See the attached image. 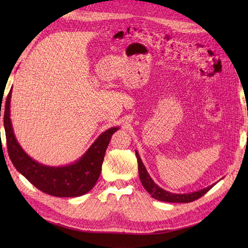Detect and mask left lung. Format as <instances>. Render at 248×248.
<instances>
[{"label":"left lung","instance_id":"left-lung-1","mask_svg":"<svg viewBox=\"0 0 248 248\" xmlns=\"http://www.w3.org/2000/svg\"><path fill=\"white\" fill-rule=\"evenodd\" d=\"M135 155H136V157H138L139 175H140L141 184H143V186L146 188V191L151 195L152 198L160 200V202H184V203L192 202H194V200H196L202 196H203V195L207 193L209 189H211L215 184V183H213L212 186H207L202 189H199V191H197V192L186 193V194H175V193H170L168 191H165V189L160 187L154 180H152L151 177L149 176L148 171H147V170H146L143 161H141V159H140L139 152L136 150H135Z\"/></svg>","mask_w":248,"mask_h":248}]
</instances>
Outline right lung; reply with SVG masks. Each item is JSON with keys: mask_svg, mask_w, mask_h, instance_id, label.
I'll return each instance as SVG.
<instances>
[{"mask_svg": "<svg viewBox=\"0 0 248 248\" xmlns=\"http://www.w3.org/2000/svg\"><path fill=\"white\" fill-rule=\"evenodd\" d=\"M10 98L12 89L5 103L4 128L8 155L16 170L35 187L52 196L78 197L91 191L101 172L105 150L110 138L119 127L108 129L100 134L78 161L65 166H46L31 159L16 139L10 120Z\"/></svg>", "mask_w": 248, "mask_h": 248, "instance_id": "add662e5", "label": "right lung"}]
</instances>
